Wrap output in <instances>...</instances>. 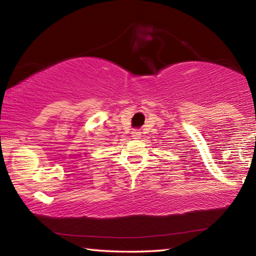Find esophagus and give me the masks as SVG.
I'll use <instances>...</instances> for the list:
<instances>
[{"instance_id": "esophagus-1", "label": "esophagus", "mask_w": 256, "mask_h": 256, "mask_svg": "<svg viewBox=\"0 0 256 256\" xmlns=\"http://www.w3.org/2000/svg\"><path fill=\"white\" fill-rule=\"evenodd\" d=\"M141 132L138 131V130H134V131L132 132V138H136V140H138V138H141Z\"/></svg>"}]
</instances>
